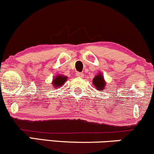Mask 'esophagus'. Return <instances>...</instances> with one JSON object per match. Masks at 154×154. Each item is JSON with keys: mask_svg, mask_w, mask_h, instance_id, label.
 Returning <instances> with one entry per match:
<instances>
[{"mask_svg": "<svg viewBox=\"0 0 154 154\" xmlns=\"http://www.w3.org/2000/svg\"><path fill=\"white\" fill-rule=\"evenodd\" d=\"M76 76L78 78H84V73H82V72H76Z\"/></svg>", "mask_w": 154, "mask_h": 154, "instance_id": "34e87169", "label": "esophagus"}]
</instances>
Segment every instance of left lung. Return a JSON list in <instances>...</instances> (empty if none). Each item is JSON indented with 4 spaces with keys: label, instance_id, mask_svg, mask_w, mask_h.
<instances>
[{
    "label": "left lung",
    "instance_id": "obj_1",
    "mask_svg": "<svg viewBox=\"0 0 154 154\" xmlns=\"http://www.w3.org/2000/svg\"><path fill=\"white\" fill-rule=\"evenodd\" d=\"M92 84L94 86V87L96 88V89H97L98 91H104L106 82H105L102 72H100L97 75L94 76L92 80Z\"/></svg>",
    "mask_w": 154,
    "mask_h": 154
}]
</instances>
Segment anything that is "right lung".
Returning <instances> with one entry per match:
<instances>
[{"label": "right lung", "mask_w": 154, "mask_h": 154, "mask_svg": "<svg viewBox=\"0 0 154 154\" xmlns=\"http://www.w3.org/2000/svg\"><path fill=\"white\" fill-rule=\"evenodd\" d=\"M67 80H68V77L65 76V75H55L54 79H53L52 82H51V84H52L53 87L56 89V88L60 87V86H63Z\"/></svg>", "instance_id": "right-lung-1"}]
</instances>
